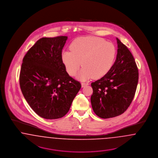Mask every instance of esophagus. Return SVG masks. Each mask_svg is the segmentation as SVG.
<instances>
[{
    "label": "esophagus",
    "instance_id": "esophagus-1",
    "mask_svg": "<svg viewBox=\"0 0 158 158\" xmlns=\"http://www.w3.org/2000/svg\"><path fill=\"white\" fill-rule=\"evenodd\" d=\"M89 85V83H82V87L83 88V87H85V86H86V85Z\"/></svg>",
    "mask_w": 158,
    "mask_h": 158
}]
</instances>
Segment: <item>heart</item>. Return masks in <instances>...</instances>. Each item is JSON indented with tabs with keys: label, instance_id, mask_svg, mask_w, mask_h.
<instances>
[{
	"label": "heart",
	"instance_id": "heart-1",
	"mask_svg": "<svg viewBox=\"0 0 158 158\" xmlns=\"http://www.w3.org/2000/svg\"><path fill=\"white\" fill-rule=\"evenodd\" d=\"M71 52H63L61 60L70 76H74L81 64L79 74L81 80L105 75L113 66L117 50L113 43L98 37H84L75 40L70 45Z\"/></svg>",
	"mask_w": 158,
	"mask_h": 158
}]
</instances>
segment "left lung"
<instances>
[{"mask_svg": "<svg viewBox=\"0 0 158 158\" xmlns=\"http://www.w3.org/2000/svg\"><path fill=\"white\" fill-rule=\"evenodd\" d=\"M117 58L108 72L91 83L90 101L94 111L102 118L117 117L124 113L135 95L139 71L127 47L117 38Z\"/></svg>", "mask_w": 158, "mask_h": 158, "instance_id": "8db88e82", "label": "left lung"}]
</instances>
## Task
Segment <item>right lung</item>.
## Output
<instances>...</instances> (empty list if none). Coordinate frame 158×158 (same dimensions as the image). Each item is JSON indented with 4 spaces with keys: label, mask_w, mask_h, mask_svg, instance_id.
<instances>
[{
    "label": "right lung",
    "mask_w": 158,
    "mask_h": 158,
    "mask_svg": "<svg viewBox=\"0 0 158 158\" xmlns=\"http://www.w3.org/2000/svg\"><path fill=\"white\" fill-rule=\"evenodd\" d=\"M67 39L41 38L23 59L19 75L23 95L34 111L45 119L64 116L81 88L69 75L61 60Z\"/></svg>",
    "instance_id": "obj_1"
}]
</instances>
